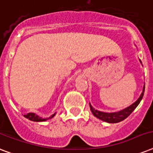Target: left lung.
<instances>
[{
	"label": "left lung",
	"instance_id": "1",
	"mask_svg": "<svg viewBox=\"0 0 153 153\" xmlns=\"http://www.w3.org/2000/svg\"><path fill=\"white\" fill-rule=\"evenodd\" d=\"M140 60V63L142 64V62ZM144 93H145V85L143 87V91L140 97L138 98V99L135 102H133V104L130 105L129 106L126 107L122 110H120L118 112H114V113H105V112H102L99 111L98 109H94L91 104L90 103V108L92 112V114L94 117H96L97 118L100 119L102 121L108 122V123H118L120 121H123L126 118H127L134 109L137 108L138 105L140 104V101L142 100L143 96H144Z\"/></svg>",
	"mask_w": 153,
	"mask_h": 153
}]
</instances>
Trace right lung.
<instances>
[{"label":"right lung","mask_w":153,"mask_h":153,"mask_svg":"<svg viewBox=\"0 0 153 153\" xmlns=\"http://www.w3.org/2000/svg\"><path fill=\"white\" fill-rule=\"evenodd\" d=\"M55 114H56V113H55L54 114H52V115H51V117H45V118H44V117H41L38 116V115H36V114H34V113H28V114H25V117H26V118L28 119V120H30V121H36V122H40V121H46L47 120L51 119L52 117H55Z\"/></svg>","instance_id":"add662e5"}]
</instances>
